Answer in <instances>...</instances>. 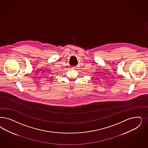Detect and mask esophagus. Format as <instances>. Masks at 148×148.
I'll use <instances>...</instances> for the list:
<instances>
[{
	"label": "esophagus",
	"mask_w": 148,
	"mask_h": 148,
	"mask_svg": "<svg viewBox=\"0 0 148 148\" xmlns=\"http://www.w3.org/2000/svg\"><path fill=\"white\" fill-rule=\"evenodd\" d=\"M77 68H78V66H73V67H72V69H77Z\"/></svg>",
	"instance_id": "obj_1"
}]
</instances>
